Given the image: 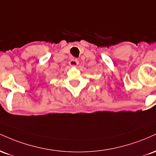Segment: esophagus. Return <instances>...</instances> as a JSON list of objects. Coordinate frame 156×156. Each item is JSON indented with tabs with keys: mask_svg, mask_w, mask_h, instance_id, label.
Listing matches in <instances>:
<instances>
[{
	"mask_svg": "<svg viewBox=\"0 0 156 156\" xmlns=\"http://www.w3.org/2000/svg\"><path fill=\"white\" fill-rule=\"evenodd\" d=\"M78 60L76 58H71V60L69 61V64L71 66V67H77V65L78 64Z\"/></svg>",
	"mask_w": 156,
	"mask_h": 156,
	"instance_id": "1",
	"label": "esophagus"
}]
</instances>
